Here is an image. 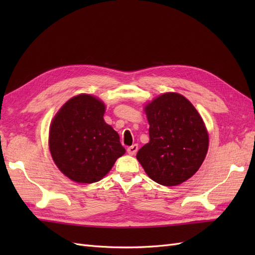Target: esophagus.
Masks as SVG:
<instances>
[{
    "label": "esophagus",
    "mask_w": 255,
    "mask_h": 255,
    "mask_svg": "<svg viewBox=\"0 0 255 255\" xmlns=\"http://www.w3.org/2000/svg\"><path fill=\"white\" fill-rule=\"evenodd\" d=\"M137 150H138V145L137 144H133V145L128 146L127 151H128V153L129 154V155H135Z\"/></svg>",
    "instance_id": "esophagus-1"
}]
</instances>
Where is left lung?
I'll return each instance as SVG.
<instances>
[{
    "instance_id": "left-lung-1",
    "label": "left lung",
    "mask_w": 255,
    "mask_h": 255,
    "mask_svg": "<svg viewBox=\"0 0 255 255\" xmlns=\"http://www.w3.org/2000/svg\"><path fill=\"white\" fill-rule=\"evenodd\" d=\"M150 141L137 153L150 179L164 186L187 181L201 167L208 134L195 106L182 95L167 92L144 107Z\"/></svg>"
}]
</instances>
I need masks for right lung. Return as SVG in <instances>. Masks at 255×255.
I'll return each instance as SVG.
<instances>
[{"instance_id": "add662e5", "label": "right lung", "mask_w": 255, "mask_h": 255, "mask_svg": "<svg viewBox=\"0 0 255 255\" xmlns=\"http://www.w3.org/2000/svg\"><path fill=\"white\" fill-rule=\"evenodd\" d=\"M105 105L90 95L67 101L53 118L49 146L54 163L69 179L95 183L126 153L118 133L104 121Z\"/></svg>"}]
</instances>
